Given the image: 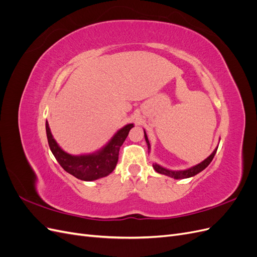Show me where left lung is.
Instances as JSON below:
<instances>
[{
  "instance_id": "8db88e82",
  "label": "left lung",
  "mask_w": 257,
  "mask_h": 257,
  "mask_svg": "<svg viewBox=\"0 0 257 257\" xmlns=\"http://www.w3.org/2000/svg\"><path fill=\"white\" fill-rule=\"evenodd\" d=\"M145 139H146V143H147V145H148V149L150 150V143H149V139H148V136H147V134H146V132H145ZM216 150H217V148H215L214 149V151L209 155V157L205 160V161H203L201 163H199V164H197V165H195V166H193V167H191V168H189V169H185V170H169V169H166V168H164V167H162V166H160V165H158V164H154L153 165V168H154V170L157 173H159V174H162V175H166V176H168V177H172V178H174V179H185V178H190V177H193V176H195V175H197L198 173H200L201 170H204L210 163H211V161L213 160V158H214V155H215V153H216Z\"/></svg>"
}]
</instances>
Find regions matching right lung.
<instances>
[{"label": "right lung", "mask_w": 257, "mask_h": 257, "mask_svg": "<svg viewBox=\"0 0 257 257\" xmlns=\"http://www.w3.org/2000/svg\"><path fill=\"white\" fill-rule=\"evenodd\" d=\"M132 127H134V124L131 123L119 130L110 139V142L95 153L72 155L61 149L53 139L48 122H46L48 144L54 158L65 172L83 181L96 180L113 172L118 163L120 147L126 139Z\"/></svg>", "instance_id": "obj_1"}]
</instances>
